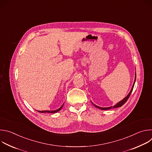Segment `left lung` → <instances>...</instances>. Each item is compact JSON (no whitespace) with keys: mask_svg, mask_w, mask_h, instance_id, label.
Instances as JSON below:
<instances>
[{"mask_svg":"<svg viewBox=\"0 0 152 152\" xmlns=\"http://www.w3.org/2000/svg\"><path fill=\"white\" fill-rule=\"evenodd\" d=\"M135 80H136V73H135V81H134V85H133V86H132V89H131V91H130V93L128 94V95L124 98V99H123L121 101H120V102H118L117 104H116L115 106H114V107L113 106H111V107H99V106H97V105H96V104H94L93 103H93V104L95 106V107H97V108H99V109H100V110H110V109H111V108H115V107H120V106H123L126 102H127V100H128V99H129V97H130V96H131V93H132V90H133V88H134V84H135Z\"/></svg>","mask_w":152,"mask_h":152,"instance_id":"8db88e82","label":"left lung"}]
</instances>
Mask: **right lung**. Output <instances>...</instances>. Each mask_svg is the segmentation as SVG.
I'll return each mask as SVG.
<instances>
[{"label": "right lung", "mask_w": 152, "mask_h": 152, "mask_svg": "<svg viewBox=\"0 0 152 152\" xmlns=\"http://www.w3.org/2000/svg\"><path fill=\"white\" fill-rule=\"evenodd\" d=\"M64 104L61 106V107L60 108H59V109L56 110H55V111H38V112L39 113H58L59 111H60L61 110V108L62 107Z\"/></svg>", "instance_id": "right-lung-1"}]
</instances>
